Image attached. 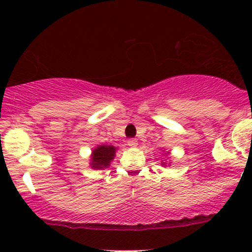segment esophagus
<instances>
[{
	"mask_svg": "<svg viewBox=\"0 0 252 252\" xmlns=\"http://www.w3.org/2000/svg\"><path fill=\"white\" fill-rule=\"evenodd\" d=\"M128 145H129V146H131V147L138 146V140H136V139H129Z\"/></svg>",
	"mask_w": 252,
	"mask_h": 252,
	"instance_id": "1",
	"label": "esophagus"
}]
</instances>
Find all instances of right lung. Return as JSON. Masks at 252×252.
Segmentation results:
<instances>
[{
  "instance_id": "add662e5",
  "label": "right lung",
  "mask_w": 252,
  "mask_h": 252,
  "mask_svg": "<svg viewBox=\"0 0 252 252\" xmlns=\"http://www.w3.org/2000/svg\"><path fill=\"white\" fill-rule=\"evenodd\" d=\"M114 152H116V147H113L112 145H101L97 149H95L93 151V161H91V167L93 168H106V167L110 166L111 161L114 157Z\"/></svg>"
}]
</instances>
